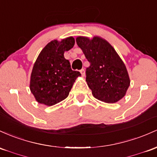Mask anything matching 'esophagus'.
<instances>
[{
	"label": "esophagus",
	"mask_w": 157,
	"mask_h": 157,
	"mask_svg": "<svg viewBox=\"0 0 157 157\" xmlns=\"http://www.w3.org/2000/svg\"><path fill=\"white\" fill-rule=\"evenodd\" d=\"M80 72L81 73H82V76H84V75H85V70H84V69H82L80 70Z\"/></svg>",
	"instance_id": "obj_1"
}]
</instances>
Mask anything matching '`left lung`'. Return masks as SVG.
<instances>
[{
	"label": "left lung",
	"mask_w": 157,
	"mask_h": 157,
	"mask_svg": "<svg viewBox=\"0 0 157 157\" xmlns=\"http://www.w3.org/2000/svg\"><path fill=\"white\" fill-rule=\"evenodd\" d=\"M75 40L90 63L86 70V82L93 96L106 103L121 100L125 96L131 81L117 51L99 36H94L92 39L78 36Z\"/></svg>",
	"instance_id": "obj_1"
}]
</instances>
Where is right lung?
I'll list each match as a JSON object with an SVG mask.
<instances>
[{"label": "right lung", "mask_w": 157, "mask_h": 157, "mask_svg": "<svg viewBox=\"0 0 157 157\" xmlns=\"http://www.w3.org/2000/svg\"><path fill=\"white\" fill-rule=\"evenodd\" d=\"M75 44L73 37L53 40L40 51L32 70L29 88L38 103L52 106L69 95L78 71L72 70L70 61L65 59V51Z\"/></svg>", "instance_id": "right-lung-1"}]
</instances>
